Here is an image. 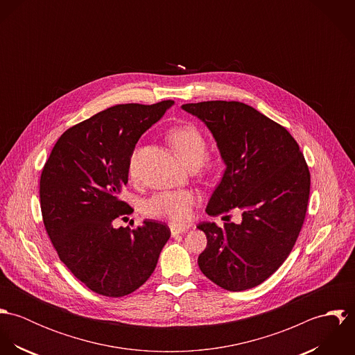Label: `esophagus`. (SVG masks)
I'll list each match as a JSON object with an SVG mask.
<instances>
[{
	"mask_svg": "<svg viewBox=\"0 0 355 355\" xmlns=\"http://www.w3.org/2000/svg\"><path fill=\"white\" fill-rule=\"evenodd\" d=\"M189 225H178V224H169V230H171V234L175 236V235H179V234H183L186 231H189Z\"/></svg>",
	"mask_w": 355,
	"mask_h": 355,
	"instance_id": "esophagus-1",
	"label": "esophagus"
}]
</instances>
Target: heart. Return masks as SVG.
<instances>
[{"mask_svg": "<svg viewBox=\"0 0 355 355\" xmlns=\"http://www.w3.org/2000/svg\"><path fill=\"white\" fill-rule=\"evenodd\" d=\"M169 142L180 154L184 162L200 166L206 157V139L194 125H180L169 132ZM137 152L130 159V173H135ZM200 201V196L193 190H169L153 194L144 205V213L153 218L168 220L173 224H184L191 218L193 207Z\"/></svg>", "mask_w": 355, "mask_h": 355, "instance_id": "b5f03b06", "label": "heart"}]
</instances>
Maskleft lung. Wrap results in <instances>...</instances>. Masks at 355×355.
I'll return each mask as SVG.
<instances>
[{"instance_id": "left-lung-1", "label": "left lung", "mask_w": 355, "mask_h": 355, "mask_svg": "<svg viewBox=\"0 0 355 355\" xmlns=\"http://www.w3.org/2000/svg\"><path fill=\"white\" fill-rule=\"evenodd\" d=\"M182 107L206 124L227 165L206 213H242L241 224L198 225L207 238L200 269L224 290L253 288L280 268L302 230L310 194L304 154L283 125L243 102Z\"/></svg>"}]
</instances>
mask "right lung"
Returning <instances> with one entry per match:
<instances>
[{
    "mask_svg": "<svg viewBox=\"0 0 355 355\" xmlns=\"http://www.w3.org/2000/svg\"><path fill=\"white\" fill-rule=\"evenodd\" d=\"M173 101L121 103L68 128L42 169L44 224L60 259L92 291L124 297L154 272L171 236L164 223L114 228L131 206L120 200L130 159L141 135Z\"/></svg>",
    "mask_w": 355,
    "mask_h": 355,
    "instance_id": "right-lung-1",
    "label": "right lung"
}]
</instances>
